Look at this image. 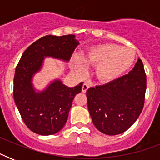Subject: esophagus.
Wrapping results in <instances>:
<instances>
[{"label":"esophagus","mask_w":160,"mask_h":160,"mask_svg":"<svg viewBox=\"0 0 160 160\" xmlns=\"http://www.w3.org/2000/svg\"><path fill=\"white\" fill-rule=\"evenodd\" d=\"M89 87H90V85H88L87 83H84L82 85V89H81V91H82L83 93H85L86 91H87V90L89 89Z\"/></svg>","instance_id":"34e87169"}]
</instances>
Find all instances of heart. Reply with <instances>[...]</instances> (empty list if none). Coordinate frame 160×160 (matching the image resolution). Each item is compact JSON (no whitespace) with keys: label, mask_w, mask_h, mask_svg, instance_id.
Here are the masks:
<instances>
[{"label":"heart","mask_w":160,"mask_h":160,"mask_svg":"<svg viewBox=\"0 0 160 160\" xmlns=\"http://www.w3.org/2000/svg\"><path fill=\"white\" fill-rule=\"evenodd\" d=\"M86 66H95V75L99 81L109 83L126 74L136 60L135 51L129 47L107 43L93 46L80 58ZM76 69L81 65L77 64Z\"/></svg>","instance_id":"b5f03b06"}]
</instances>
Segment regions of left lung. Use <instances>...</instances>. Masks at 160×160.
I'll use <instances>...</instances> for the list:
<instances>
[{"label": "left lung", "mask_w": 160, "mask_h": 160, "mask_svg": "<svg viewBox=\"0 0 160 160\" xmlns=\"http://www.w3.org/2000/svg\"><path fill=\"white\" fill-rule=\"evenodd\" d=\"M146 75L140 59L128 75L86 92L88 109L98 130L108 135L124 133L142 112Z\"/></svg>", "instance_id": "1"}]
</instances>
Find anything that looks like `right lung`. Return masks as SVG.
Masks as SVG:
<instances>
[{
  "mask_svg": "<svg viewBox=\"0 0 160 160\" xmlns=\"http://www.w3.org/2000/svg\"><path fill=\"white\" fill-rule=\"evenodd\" d=\"M78 45L74 35H48L31 44L16 66L14 100L24 123L36 134L51 135L62 129L75 95L81 91L83 82L68 87L56 79L39 91L33 85L34 75L41 70L46 57L68 62Z\"/></svg>",
  "mask_w": 160,
  "mask_h": 160,
  "instance_id": "right-lung-1",
  "label": "right lung"
}]
</instances>
